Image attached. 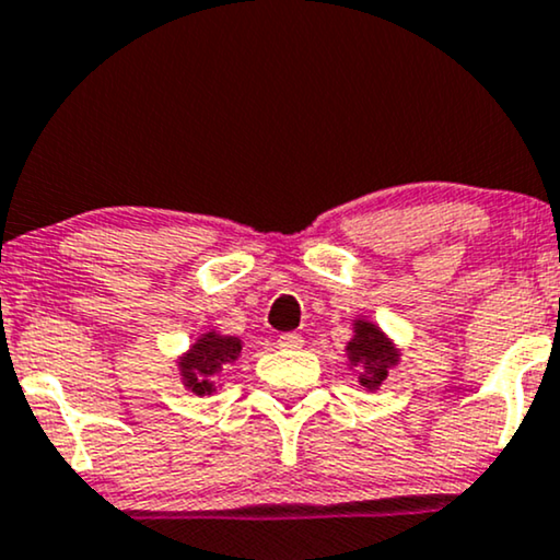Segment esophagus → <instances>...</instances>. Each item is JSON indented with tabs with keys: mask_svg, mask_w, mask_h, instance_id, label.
<instances>
[{
	"mask_svg": "<svg viewBox=\"0 0 560 560\" xmlns=\"http://www.w3.org/2000/svg\"><path fill=\"white\" fill-rule=\"evenodd\" d=\"M279 346H281V349H302L304 338L300 336V332H281Z\"/></svg>",
	"mask_w": 560,
	"mask_h": 560,
	"instance_id": "obj_1",
	"label": "esophagus"
}]
</instances>
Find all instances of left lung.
<instances>
[{"mask_svg": "<svg viewBox=\"0 0 560 560\" xmlns=\"http://www.w3.org/2000/svg\"><path fill=\"white\" fill-rule=\"evenodd\" d=\"M353 325V338L346 343V357H349V370H357L359 385L366 390H380L387 372L400 362V349L393 343L380 325L357 317Z\"/></svg>", "mask_w": 560, "mask_h": 560, "instance_id": "obj_1", "label": "left lung"}]
</instances>
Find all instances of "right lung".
Instances as JSON below:
<instances>
[{
  "label": "right lung",
  "instance_id": "1",
  "mask_svg": "<svg viewBox=\"0 0 560 560\" xmlns=\"http://www.w3.org/2000/svg\"><path fill=\"white\" fill-rule=\"evenodd\" d=\"M243 353V341L237 336H222V332L209 330L201 332L190 349L178 357L180 382L186 390L196 395H211L219 387V374L230 370Z\"/></svg>",
  "mask_w": 560,
  "mask_h": 560
}]
</instances>
